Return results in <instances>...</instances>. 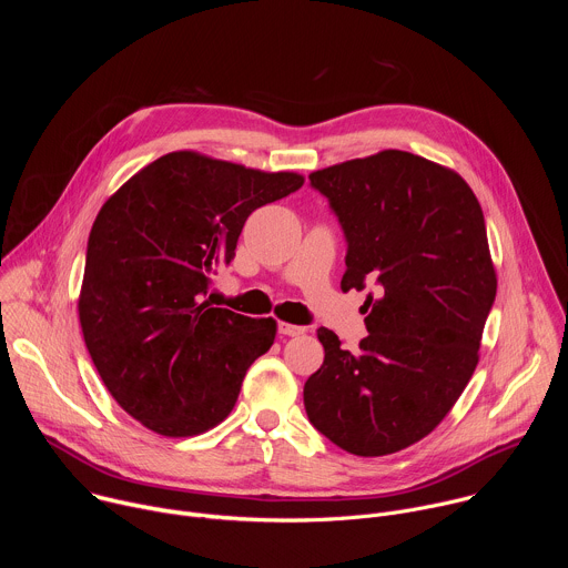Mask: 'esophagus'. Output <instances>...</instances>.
I'll use <instances>...</instances> for the list:
<instances>
[{
    "label": "esophagus",
    "mask_w": 568,
    "mask_h": 568,
    "mask_svg": "<svg viewBox=\"0 0 568 568\" xmlns=\"http://www.w3.org/2000/svg\"><path fill=\"white\" fill-rule=\"evenodd\" d=\"M305 328L301 326H292V323H278V335H285V337H298L303 335Z\"/></svg>",
    "instance_id": "1"
}]
</instances>
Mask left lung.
<instances>
[{"label":"left lung","instance_id":"1","mask_svg":"<svg viewBox=\"0 0 568 568\" xmlns=\"http://www.w3.org/2000/svg\"><path fill=\"white\" fill-rule=\"evenodd\" d=\"M346 237L342 290H364L359 351L318 328L326 351L303 386L310 423L355 456L425 438L467 386L497 296L480 204L434 161L384 150L310 175Z\"/></svg>","mask_w":568,"mask_h":568}]
</instances>
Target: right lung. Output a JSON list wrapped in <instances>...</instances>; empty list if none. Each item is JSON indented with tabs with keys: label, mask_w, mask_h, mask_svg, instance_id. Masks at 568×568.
I'll use <instances>...</instances> for the list:
<instances>
[{
	"label": "right lung",
	"mask_w": 568,
	"mask_h": 568,
	"mask_svg": "<svg viewBox=\"0 0 568 568\" xmlns=\"http://www.w3.org/2000/svg\"><path fill=\"white\" fill-rule=\"evenodd\" d=\"M191 150L159 156L99 211L78 314L92 362L143 427L186 438L222 423L247 368L276 337L274 318L211 307L213 274L235 256L247 217L298 191Z\"/></svg>",
	"instance_id": "obj_1"
}]
</instances>
